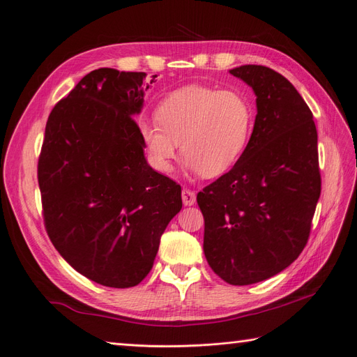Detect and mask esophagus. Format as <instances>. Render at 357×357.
I'll list each match as a JSON object with an SVG mask.
<instances>
[{
	"label": "esophagus",
	"instance_id": "obj_1",
	"mask_svg": "<svg viewBox=\"0 0 357 357\" xmlns=\"http://www.w3.org/2000/svg\"><path fill=\"white\" fill-rule=\"evenodd\" d=\"M181 199L185 205H193L197 202V193L190 189H183Z\"/></svg>",
	"mask_w": 357,
	"mask_h": 357
}]
</instances>
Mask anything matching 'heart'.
I'll return each mask as SVG.
<instances>
[{
	"mask_svg": "<svg viewBox=\"0 0 357 357\" xmlns=\"http://www.w3.org/2000/svg\"><path fill=\"white\" fill-rule=\"evenodd\" d=\"M156 121L142 123L139 131L158 169H171L180 143L190 171L215 177L243 155L252 132L253 110L240 92L192 84L160 101Z\"/></svg>",
	"mask_w": 357,
	"mask_h": 357,
	"instance_id": "b5f03b06",
	"label": "heart"
}]
</instances>
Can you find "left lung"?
<instances>
[{"instance_id": "8db88e82", "label": "left lung", "mask_w": 357, "mask_h": 357, "mask_svg": "<svg viewBox=\"0 0 357 357\" xmlns=\"http://www.w3.org/2000/svg\"><path fill=\"white\" fill-rule=\"evenodd\" d=\"M229 73L256 95L253 132L232 169L197 201L208 265L226 283L247 286L282 273L304 250L321 178L317 129L295 86L264 66Z\"/></svg>"}]
</instances>
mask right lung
Segmentation results:
<instances>
[{
    "label": "right lung",
    "instance_id": "1",
    "mask_svg": "<svg viewBox=\"0 0 357 357\" xmlns=\"http://www.w3.org/2000/svg\"><path fill=\"white\" fill-rule=\"evenodd\" d=\"M98 68L47 119L38 159L43 215L59 255L92 282L137 286L160 235L181 210V188L144 158L134 116L155 77Z\"/></svg>",
    "mask_w": 357,
    "mask_h": 357
}]
</instances>
